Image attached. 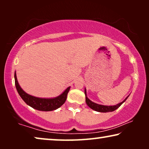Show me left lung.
I'll return each instance as SVG.
<instances>
[{"label":"left lung","instance_id":"left-lung-1","mask_svg":"<svg viewBox=\"0 0 149 149\" xmlns=\"http://www.w3.org/2000/svg\"><path fill=\"white\" fill-rule=\"evenodd\" d=\"M85 102H86V104L87 106L89 108H91V109L94 110L95 111L97 112H100V113H108V112H112L115 111L116 109H117L120 106H121L122 104H123L124 102H125L127 98L129 96H127L126 98L124 100L123 102H120L119 104H118L117 105L115 106H104V105H100V104H97L96 103L93 102L92 101H91L88 97H87V93H86V89H85Z\"/></svg>","mask_w":149,"mask_h":149}]
</instances>
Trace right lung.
<instances>
[{"label":"right lung","mask_w":149,"mask_h":149,"mask_svg":"<svg viewBox=\"0 0 149 149\" xmlns=\"http://www.w3.org/2000/svg\"><path fill=\"white\" fill-rule=\"evenodd\" d=\"M14 77H15L16 89H17V91L20 97L28 105H29L30 107H32L34 109L38 110V111H52L60 108L61 106L64 104L65 101H66L67 95H68V93L70 88V87H68L62 94L58 97H54V98H40V97L32 96V95L26 93L19 86L15 72Z\"/></svg>","instance_id":"obj_1"}]
</instances>
